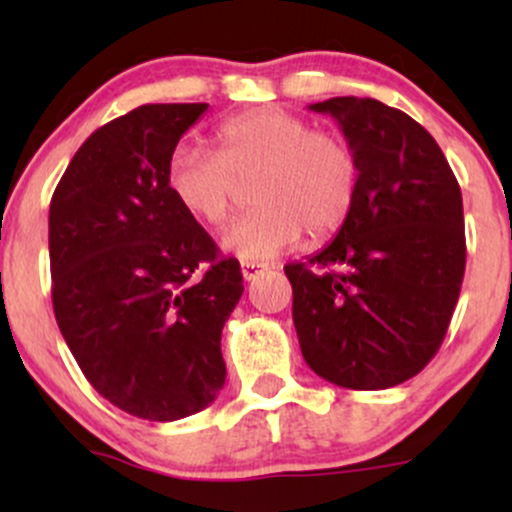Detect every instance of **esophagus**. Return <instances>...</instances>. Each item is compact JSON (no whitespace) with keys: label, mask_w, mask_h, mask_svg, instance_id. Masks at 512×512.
Wrapping results in <instances>:
<instances>
[{"label":"esophagus","mask_w":512,"mask_h":512,"mask_svg":"<svg viewBox=\"0 0 512 512\" xmlns=\"http://www.w3.org/2000/svg\"><path fill=\"white\" fill-rule=\"evenodd\" d=\"M240 272H243V279L245 281H252V279H257V276L264 272V264H260V262H243V264H240Z\"/></svg>","instance_id":"34e87169"}]
</instances>
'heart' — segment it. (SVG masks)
I'll list each match as a JSON object with an SVG mask.
<instances>
[{
    "instance_id": "obj_1",
    "label": "heart",
    "mask_w": 512,
    "mask_h": 512,
    "mask_svg": "<svg viewBox=\"0 0 512 512\" xmlns=\"http://www.w3.org/2000/svg\"><path fill=\"white\" fill-rule=\"evenodd\" d=\"M219 154L178 144L166 185L192 219L221 226L236 209L240 185L260 204L223 233L221 245L243 262H267L310 240L342 231L356 207L361 166L342 134L313 129L284 108L231 117L216 132Z\"/></svg>"
}]
</instances>
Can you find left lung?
Wrapping results in <instances>:
<instances>
[{
    "label": "left lung",
    "mask_w": 512,
    "mask_h": 512,
    "mask_svg": "<svg viewBox=\"0 0 512 512\" xmlns=\"http://www.w3.org/2000/svg\"><path fill=\"white\" fill-rule=\"evenodd\" d=\"M310 110L339 122L361 187L332 243L284 267L293 325L320 378L385 390L421 373L448 332L467 262L462 192L436 139L402 110L356 96Z\"/></svg>",
    "instance_id": "1"
}]
</instances>
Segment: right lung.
<instances>
[{
	"instance_id": "obj_1",
	"label": "right lung",
	"mask_w": 512,
	"mask_h": 512,
	"mask_svg": "<svg viewBox=\"0 0 512 512\" xmlns=\"http://www.w3.org/2000/svg\"><path fill=\"white\" fill-rule=\"evenodd\" d=\"M207 103L134 108L91 134L50 202L52 308L86 380L117 409L178 421L226 383L233 257L175 202L168 158Z\"/></svg>"
}]
</instances>
